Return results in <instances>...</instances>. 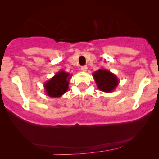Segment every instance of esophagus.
I'll use <instances>...</instances> for the list:
<instances>
[{"label":"esophagus","instance_id":"34e87169","mask_svg":"<svg viewBox=\"0 0 159 159\" xmlns=\"http://www.w3.org/2000/svg\"><path fill=\"white\" fill-rule=\"evenodd\" d=\"M81 70L83 71V72H87V66H81Z\"/></svg>","mask_w":159,"mask_h":159}]
</instances>
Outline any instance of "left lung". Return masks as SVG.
<instances>
[{"label":"left lung","instance_id":"1","mask_svg":"<svg viewBox=\"0 0 159 159\" xmlns=\"http://www.w3.org/2000/svg\"><path fill=\"white\" fill-rule=\"evenodd\" d=\"M97 87L101 91L105 93L113 92L119 84L120 80L110 71L100 69L93 73Z\"/></svg>","mask_w":159,"mask_h":159}]
</instances>
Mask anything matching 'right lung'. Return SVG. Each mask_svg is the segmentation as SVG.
Returning a JSON list of instances; mask_svg holds the SVG:
<instances>
[{
	"label": "right lung",
	"instance_id": "add662e5",
	"mask_svg": "<svg viewBox=\"0 0 159 159\" xmlns=\"http://www.w3.org/2000/svg\"><path fill=\"white\" fill-rule=\"evenodd\" d=\"M72 77L70 74L61 70L44 84L45 92L52 98L61 97L68 90L69 81Z\"/></svg>",
	"mask_w": 159,
	"mask_h": 159
}]
</instances>
